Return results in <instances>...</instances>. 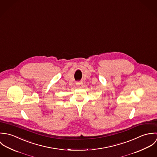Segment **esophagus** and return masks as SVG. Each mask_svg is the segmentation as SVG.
<instances>
[{"label":"esophagus","instance_id":"esophagus-1","mask_svg":"<svg viewBox=\"0 0 157 157\" xmlns=\"http://www.w3.org/2000/svg\"><path fill=\"white\" fill-rule=\"evenodd\" d=\"M76 85L77 86H82L83 85V83L82 82H77L76 83Z\"/></svg>","mask_w":157,"mask_h":157}]
</instances>
